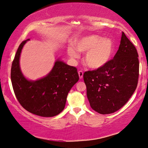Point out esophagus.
<instances>
[{"instance_id": "1", "label": "esophagus", "mask_w": 148, "mask_h": 148, "mask_svg": "<svg viewBox=\"0 0 148 148\" xmlns=\"http://www.w3.org/2000/svg\"><path fill=\"white\" fill-rule=\"evenodd\" d=\"M78 75H79V78H80V79L82 78H83V75H84L83 72L82 71V70H79V71L78 72Z\"/></svg>"}]
</instances>
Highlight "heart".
<instances>
[{"mask_svg":"<svg viewBox=\"0 0 148 148\" xmlns=\"http://www.w3.org/2000/svg\"><path fill=\"white\" fill-rule=\"evenodd\" d=\"M74 45L75 49L71 46L68 47V55L72 59H76L79 58L77 51L82 53H86L84 62L91 69L97 70L105 67L114 55V42L107 37L103 38L97 35H91L77 39Z\"/></svg>","mask_w":148,"mask_h":148,"instance_id":"b5f03b06","label":"heart"}]
</instances>
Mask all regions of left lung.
<instances>
[{"label": "left lung", "instance_id": "8db88e82", "mask_svg": "<svg viewBox=\"0 0 148 148\" xmlns=\"http://www.w3.org/2000/svg\"><path fill=\"white\" fill-rule=\"evenodd\" d=\"M138 57L136 49L123 32L113 59L102 69L84 74L87 97L95 111L111 114L127 103L138 85Z\"/></svg>", "mask_w": 148, "mask_h": 148}]
</instances>
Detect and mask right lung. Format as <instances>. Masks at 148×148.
I'll list each match as a JSON object with an SVG mask.
<instances>
[{
  "instance_id": "add662e5",
  "label": "right lung",
  "mask_w": 148,
  "mask_h": 148,
  "mask_svg": "<svg viewBox=\"0 0 148 148\" xmlns=\"http://www.w3.org/2000/svg\"><path fill=\"white\" fill-rule=\"evenodd\" d=\"M27 40L20 45L11 68V82L16 97L25 110L36 115L51 117L64 109L68 93L79 79L76 68L59 58L43 78L29 80L20 69V57Z\"/></svg>"
}]
</instances>
